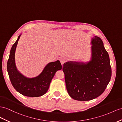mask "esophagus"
<instances>
[{"instance_id":"34e87169","label":"esophagus","mask_w":122,"mask_h":122,"mask_svg":"<svg viewBox=\"0 0 122 122\" xmlns=\"http://www.w3.org/2000/svg\"><path fill=\"white\" fill-rule=\"evenodd\" d=\"M66 59L64 57H61L60 59V61L62 64H63L64 63L66 62Z\"/></svg>"}]
</instances>
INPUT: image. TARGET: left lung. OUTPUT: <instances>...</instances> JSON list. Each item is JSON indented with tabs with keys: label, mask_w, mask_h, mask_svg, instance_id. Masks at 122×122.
<instances>
[{
	"label": "left lung",
	"mask_w": 122,
	"mask_h": 122,
	"mask_svg": "<svg viewBox=\"0 0 122 122\" xmlns=\"http://www.w3.org/2000/svg\"><path fill=\"white\" fill-rule=\"evenodd\" d=\"M92 58L88 63L67 62L63 66L68 94L80 101H90L105 91L111 77L108 53L101 38L92 40Z\"/></svg>",
	"instance_id": "1"
}]
</instances>
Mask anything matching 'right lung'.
<instances>
[{"mask_svg": "<svg viewBox=\"0 0 122 122\" xmlns=\"http://www.w3.org/2000/svg\"><path fill=\"white\" fill-rule=\"evenodd\" d=\"M20 36L12 46L7 62V71L12 86L16 91L24 96L39 97L48 91L50 83L56 71L62 69L60 61L49 63L38 76L28 78L17 70L15 63V52Z\"/></svg>", "mask_w": 122, "mask_h": 122, "instance_id": "obj_1", "label": "right lung"}]
</instances>
